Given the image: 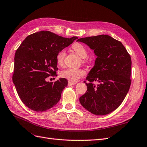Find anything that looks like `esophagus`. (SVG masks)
<instances>
[{
	"instance_id": "esophagus-1",
	"label": "esophagus",
	"mask_w": 147,
	"mask_h": 147,
	"mask_svg": "<svg viewBox=\"0 0 147 147\" xmlns=\"http://www.w3.org/2000/svg\"><path fill=\"white\" fill-rule=\"evenodd\" d=\"M75 84H76V82H71V81H68V85L69 86H72V85H75Z\"/></svg>"
}]
</instances>
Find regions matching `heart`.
Listing matches in <instances>:
<instances>
[{"instance_id":"heart-1","label":"heart","mask_w":147,"mask_h":147,"mask_svg":"<svg viewBox=\"0 0 147 147\" xmlns=\"http://www.w3.org/2000/svg\"><path fill=\"white\" fill-rule=\"evenodd\" d=\"M72 48L79 56L83 58L82 61L84 63L86 62V60L85 58L87 57L88 52L85 46L83 45L81 43L76 42L73 45ZM65 55L66 51L65 49H62L58 52L56 57V59L57 64L58 65H62L63 64V61ZM86 72L84 70L82 69H75L71 68L62 70L60 72V76L62 78H66L71 82H75L78 81V79L84 76Z\"/></svg>"}]
</instances>
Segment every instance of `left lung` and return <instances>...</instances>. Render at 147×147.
I'll return each instance as SVG.
<instances>
[{
	"label": "left lung",
	"instance_id": "obj_1",
	"mask_svg": "<svg viewBox=\"0 0 147 147\" xmlns=\"http://www.w3.org/2000/svg\"><path fill=\"white\" fill-rule=\"evenodd\" d=\"M77 41L94 50L95 65L84 82L87 92L79 101L87 110L96 115H105L118 108L131 84V58L120 41L108 35L84 37ZM98 82L95 86L93 83Z\"/></svg>",
	"mask_w": 147,
	"mask_h": 147
}]
</instances>
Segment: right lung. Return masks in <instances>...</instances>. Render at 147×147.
Here are the masks:
<instances>
[{"label": "right lung", "instance_id": "add662e5", "mask_svg": "<svg viewBox=\"0 0 147 147\" xmlns=\"http://www.w3.org/2000/svg\"><path fill=\"white\" fill-rule=\"evenodd\" d=\"M76 39L42 31L26 37L16 50L12 79L20 99L31 110L45 111L59 102L68 81L49 82L46 79L57 76L58 52Z\"/></svg>", "mask_w": 147, "mask_h": 147}]
</instances>
